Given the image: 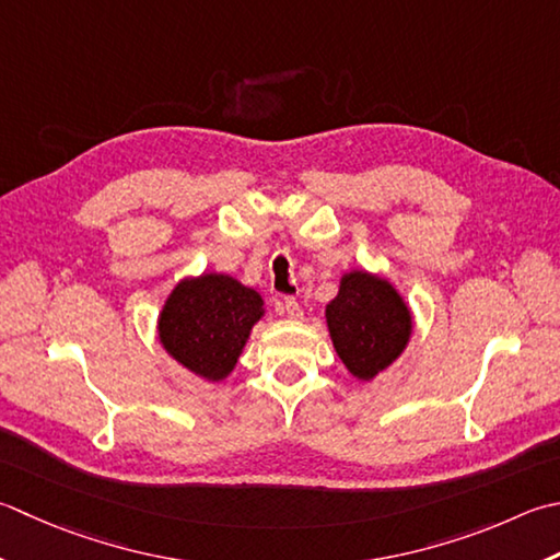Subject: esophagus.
<instances>
[{"label": "esophagus", "mask_w": 560, "mask_h": 560, "mask_svg": "<svg viewBox=\"0 0 560 560\" xmlns=\"http://www.w3.org/2000/svg\"><path fill=\"white\" fill-rule=\"evenodd\" d=\"M279 313L291 317V320H299V317L303 315L301 305H299V301H295V299H283V301L279 303Z\"/></svg>", "instance_id": "obj_1"}]
</instances>
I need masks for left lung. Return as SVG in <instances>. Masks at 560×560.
Returning a JSON list of instances; mask_svg holds the SVG:
<instances>
[{
    "label": "left lung",
    "instance_id": "8db88e82",
    "mask_svg": "<svg viewBox=\"0 0 560 560\" xmlns=\"http://www.w3.org/2000/svg\"><path fill=\"white\" fill-rule=\"evenodd\" d=\"M325 317L337 357L359 381L388 369L412 335V315L402 295L369 271L345 273Z\"/></svg>",
    "mask_w": 560,
    "mask_h": 560
}]
</instances>
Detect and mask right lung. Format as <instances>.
Here are the masks:
<instances>
[{
  "label": "right lung",
  "instance_id": "1",
  "mask_svg": "<svg viewBox=\"0 0 560 560\" xmlns=\"http://www.w3.org/2000/svg\"><path fill=\"white\" fill-rule=\"evenodd\" d=\"M261 295L228 273L182 279L162 305L158 335L172 359L206 381H223L265 315Z\"/></svg>",
  "mask_w": 560,
  "mask_h": 560
}]
</instances>
